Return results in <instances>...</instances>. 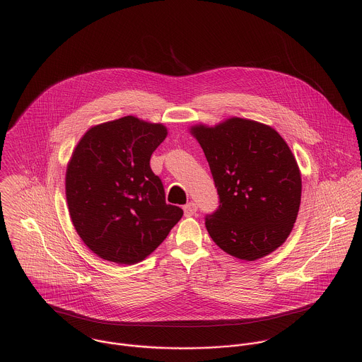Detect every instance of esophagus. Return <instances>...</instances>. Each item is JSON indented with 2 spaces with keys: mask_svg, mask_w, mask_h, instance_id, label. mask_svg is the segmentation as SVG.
<instances>
[{
  "mask_svg": "<svg viewBox=\"0 0 362 362\" xmlns=\"http://www.w3.org/2000/svg\"><path fill=\"white\" fill-rule=\"evenodd\" d=\"M197 210H198V206H197V204H194V202H189V204H187V205L184 206V213H185L187 217H191V216L197 214Z\"/></svg>",
  "mask_w": 362,
  "mask_h": 362,
  "instance_id": "1",
  "label": "esophagus"
}]
</instances>
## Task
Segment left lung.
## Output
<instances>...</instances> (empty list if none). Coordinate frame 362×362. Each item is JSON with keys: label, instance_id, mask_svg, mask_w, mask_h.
<instances>
[{"label": "left lung", "instance_id": "left-lung-1", "mask_svg": "<svg viewBox=\"0 0 362 362\" xmlns=\"http://www.w3.org/2000/svg\"><path fill=\"white\" fill-rule=\"evenodd\" d=\"M189 132L204 149L220 199L205 221L211 240L250 262L276 251L294 227L303 189L286 141L272 127L238 117Z\"/></svg>", "mask_w": 362, "mask_h": 362}]
</instances>
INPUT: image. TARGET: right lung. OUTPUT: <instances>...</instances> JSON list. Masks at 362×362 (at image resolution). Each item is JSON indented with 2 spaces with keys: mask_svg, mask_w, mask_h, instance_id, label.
Listing matches in <instances>:
<instances>
[{
  "mask_svg": "<svg viewBox=\"0 0 362 362\" xmlns=\"http://www.w3.org/2000/svg\"><path fill=\"white\" fill-rule=\"evenodd\" d=\"M167 128L134 115L92 127L74 149L65 174L72 224L98 257L118 264L148 258L180 221L165 204L151 156Z\"/></svg>",
  "mask_w": 362,
  "mask_h": 362,
  "instance_id": "obj_1",
  "label": "right lung"
}]
</instances>
